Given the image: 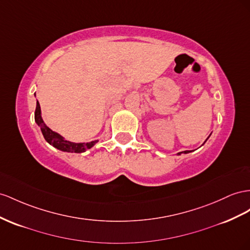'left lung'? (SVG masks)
<instances>
[{"mask_svg": "<svg viewBox=\"0 0 250 250\" xmlns=\"http://www.w3.org/2000/svg\"><path fill=\"white\" fill-rule=\"evenodd\" d=\"M208 138H209V137H208ZM208 138L206 139V141L208 140ZM206 141H205V142H206ZM205 142H204V143H205ZM191 151H192V150H185V151H181V152H178V156H180L181 153H189V152H191Z\"/></svg>", "mask_w": 250, "mask_h": 250, "instance_id": "obj_1", "label": "left lung"}]
</instances>
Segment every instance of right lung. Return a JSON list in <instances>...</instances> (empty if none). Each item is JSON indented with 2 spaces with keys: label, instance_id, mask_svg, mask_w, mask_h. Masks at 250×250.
Listing matches in <instances>:
<instances>
[{
  "label": "right lung",
  "instance_id": "add662e5",
  "mask_svg": "<svg viewBox=\"0 0 250 250\" xmlns=\"http://www.w3.org/2000/svg\"><path fill=\"white\" fill-rule=\"evenodd\" d=\"M35 121H36V123L39 125V127L41 128V131L43 133L44 139L48 142L51 146L56 147L57 149H59L61 151L81 153V152L86 151L87 149H90V148L98 142V140H96V141L88 142V143H73V142L65 140L58 132L51 130L50 128L44 123V121L41 116V107H40V104L38 101H37V107H36V111H35Z\"/></svg>",
  "mask_w": 250,
  "mask_h": 250
}]
</instances>
